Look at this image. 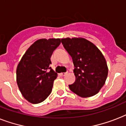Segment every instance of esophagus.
<instances>
[{
	"label": "esophagus",
	"instance_id": "esophagus-1",
	"mask_svg": "<svg viewBox=\"0 0 126 126\" xmlns=\"http://www.w3.org/2000/svg\"><path fill=\"white\" fill-rule=\"evenodd\" d=\"M67 74V73H61V74H60V75H61V76H65Z\"/></svg>",
	"mask_w": 126,
	"mask_h": 126
}]
</instances>
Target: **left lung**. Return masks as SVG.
Wrapping results in <instances>:
<instances>
[{"label": "left lung", "mask_w": 126, "mask_h": 126, "mask_svg": "<svg viewBox=\"0 0 126 126\" xmlns=\"http://www.w3.org/2000/svg\"><path fill=\"white\" fill-rule=\"evenodd\" d=\"M61 43L72 57L75 66L76 80L69 86L70 90L82 97L95 95L107 78L108 67L103 55L85 38H62Z\"/></svg>", "instance_id": "left-lung-1"}]
</instances>
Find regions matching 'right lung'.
I'll return each instance as SVG.
<instances>
[{
	"instance_id": "1",
	"label": "right lung",
	"mask_w": 126,
	"mask_h": 126,
	"mask_svg": "<svg viewBox=\"0 0 126 126\" xmlns=\"http://www.w3.org/2000/svg\"><path fill=\"white\" fill-rule=\"evenodd\" d=\"M60 44V38L36 40L17 65V84L22 95L31 103H40L51 94L57 74L49 67L50 58Z\"/></svg>"
}]
</instances>
